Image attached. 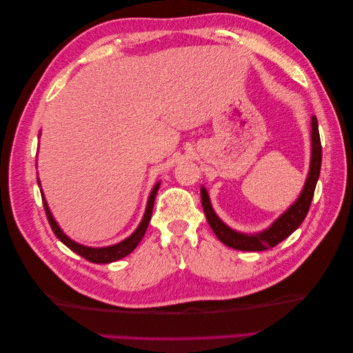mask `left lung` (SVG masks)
I'll return each mask as SVG.
<instances>
[{
    "label": "left lung",
    "mask_w": 353,
    "mask_h": 353,
    "mask_svg": "<svg viewBox=\"0 0 353 353\" xmlns=\"http://www.w3.org/2000/svg\"><path fill=\"white\" fill-rule=\"evenodd\" d=\"M311 163H310V172L306 177V182L299 199L292 203L287 211H285L279 219H277L268 229L258 232V234H241L230 229L228 224H224L216 214L214 212L211 200H209L208 191L205 186H201V206L206 215V220L209 226L214 230L216 238L220 239L223 244H226L230 249L244 250V252H261L272 249L276 244L283 241L285 238L290 236L302 221L305 220L306 214L310 211L311 201L314 191H316V185L320 176V167H321V144H320V134H319V123L317 118H311Z\"/></svg>",
    "instance_id": "left-lung-1"
}]
</instances>
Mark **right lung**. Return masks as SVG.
I'll return each mask as SVG.
<instances>
[{
  "label": "right lung",
  "instance_id": "1",
  "mask_svg": "<svg viewBox=\"0 0 353 353\" xmlns=\"http://www.w3.org/2000/svg\"><path fill=\"white\" fill-rule=\"evenodd\" d=\"M37 183H39V179H37ZM159 185H161V182H157L154 185V188L152 190V192H150V197H148V201H147V208H145V214H144V216H142V220L139 223V226L137 228V230H134L129 238H125L124 241L118 243V244H114V245H108V247H88V245H81V244H79L76 241H72L70 236H66L63 234V230L59 228V224L56 223L54 216H52L50 208L47 205V200H45V197H43V192H41V194H42V201H43L45 214H47L48 223H50L52 232H54V235L59 239H61V241L66 247H70L72 252H76L77 254H80V256H83L89 262H94V264H109V262H114V261H118V259L127 256V254L132 253L134 249H137V245L141 243V239H142V236H144L145 230L148 228L150 219H152L154 199H156L157 190H159ZM39 186H41V183H39Z\"/></svg>",
  "mask_w": 353,
  "mask_h": 353
}]
</instances>
